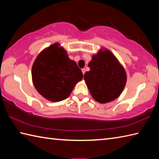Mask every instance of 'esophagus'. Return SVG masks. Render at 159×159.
I'll list each match as a JSON object with an SVG mask.
<instances>
[{"label":"esophagus","instance_id":"esophagus-1","mask_svg":"<svg viewBox=\"0 0 159 159\" xmlns=\"http://www.w3.org/2000/svg\"><path fill=\"white\" fill-rule=\"evenodd\" d=\"M81 71H82L83 74H85V68H83V69L81 70Z\"/></svg>","mask_w":159,"mask_h":159}]
</instances>
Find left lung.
<instances>
[{
  "instance_id": "8db88e82",
  "label": "left lung",
  "mask_w": 159,
  "mask_h": 159,
  "mask_svg": "<svg viewBox=\"0 0 159 159\" xmlns=\"http://www.w3.org/2000/svg\"><path fill=\"white\" fill-rule=\"evenodd\" d=\"M84 80L93 98L107 103L117 98L126 83V73L113 54L107 49L100 50L92 56Z\"/></svg>"
}]
</instances>
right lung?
Segmentation results:
<instances>
[{
  "label": "right lung",
  "instance_id": "1",
  "mask_svg": "<svg viewBox=\"0 0 159 159\" xmlns=\"http://www.w3.org/2000/svg\"><path fill=\"white\" fill-rule=\"evenodd\" d=\"M31 74L38 93L51 102L66 99L83 79L81 70L59 43L39 54L33 64Z\"/></svg>",
  "mask_w": 159,
  "mask_h": 159
}]
</instances>
